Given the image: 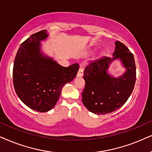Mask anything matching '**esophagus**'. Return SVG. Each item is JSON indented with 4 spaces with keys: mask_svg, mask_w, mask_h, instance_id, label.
<instances>
[{
    "mask_svg": "<svg viewBox=\"0 0 152 152\" xmlns=\"http://www.w3.org/2000/svg\"><path fill=\"white\" fill-rule=\"evenodd\" d=\"M83 76V70L82 68H80L78 71L77 73V76L78 77H81V76Z\"/></svg>",
    "mask_w": 152,
    "mask_h": 152,
    "instance_id": "esophagus-1",
    "label": "esophagus"
}]
</instances>
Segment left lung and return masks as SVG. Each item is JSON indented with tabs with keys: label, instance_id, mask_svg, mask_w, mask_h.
<instances>
[{
	"label": "left lung",
	"instance_id": "left-lung-1",
	"mask_svg": "<svg viewBox=\"0 0 152 152\" xmlns=\"http://www.w3.org/2000/svg\"><path fill=\"white\" fill-rule=\"evenodd\" d=\"M113 56L91 62L84 70L86 86L82 102L94 114H108L121 108L134 88L136 67L133 53L124 44L116 41ZM117 58L121 59L127 69L125 74L118 79L111 77L107 73L109 64Z\"/></svg>",
	"mask_w": 152,
	"mask_h": 152
}]
</instances>
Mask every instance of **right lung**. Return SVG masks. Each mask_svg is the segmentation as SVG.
I'll return each instance as SVG.
<instances>
[{"label": "right lung", "instance_id": "obj_1", "mask_svg": "<svg viewBox=\"0 0 152 152\" xmlns=\"http://www.w3.org/2000/svg\"><path fill=\"white\" fill-rule=\"evenodd\" d=\"M46 30L32 34L21 44L13 66V84L21 102L41 113L55 106L62 88L76 77L79 64L64 67L39 51V41L47 37Z\"/></svg>", "mask_w": 152, "mask_h": 152}]
</instances>
